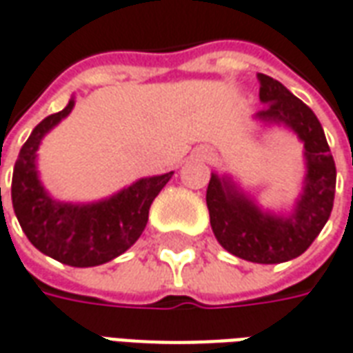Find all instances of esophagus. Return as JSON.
I'll return each mask as SVG.
<instances>
[{
	"instance_id": "34e87169",
	"label": "esophagus",
	"mask_w": 353,
	"mask_h": 353,
	"mask_svg": "<svg viewBox=\"0 0 353 353\" xmlns=\"http://www.w3.org/2000/svg\"><path fill=\"white\" fill-rule=\"evenodd\" d=\"M201 157L207 159V161H211V159H214V154H212V150H203V152H201Z\"/></svg>"
}]
</instances>
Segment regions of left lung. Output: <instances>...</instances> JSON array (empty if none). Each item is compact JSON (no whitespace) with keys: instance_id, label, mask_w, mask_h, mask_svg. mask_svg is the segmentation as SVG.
<instances>
[{"instance_id":"1","label":"left lung","mask_w":353,"mask_h":353,"mask_svg":"<svg viewBox=\"0 0 353 353\" xmlns=\"http://www.w3.org/2000/svg\"><path fill=\"white\" fill-rule=\"evenodd\" d=\"M261 102L254 114L262 125H279L304 142L306 176L291 212L264 211L232 176L211 172L207 207L216 241L243 261L279 264L301 256L329 221L334 201L336 167L316 114L285 85L259 74Z\"/></svg>"}]
</instances>
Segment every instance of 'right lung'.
<instances>
[{"label":"right lung","mask_w":353,"mask_h":353,"mask_svg":"<svg viewBox=\"0 0 353 353\" xmlns=\"http://www.w3.org/2000/svg\"><path fill=\"white\" fill-rule=\"evenodd\" d=\"M74 104L72 97L66 108L45 117L24 142L12 171L11 197L22 232L36 249L74 268H91L114 261L141 237L150 205L171 181L172 171L139 179L92 203L52 199L39 181L37 150L45 134L70 116Z\"/></svg>","instance_id":"add662e5"}]
</instances>
